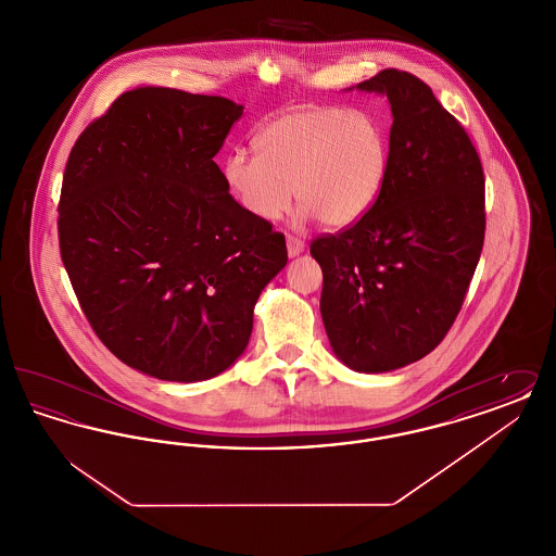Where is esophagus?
Returning <instances> with one entry per match:
<instances>
[{"label": "esophagus", "instance_id": "obj_1", "mask_svg": "<svg viewBox=\"0 0 556 556\" xmlns=\"http://www.w3.org/2000/svg\"><path fill=\"white\" fill-rule=\"evenodd\" d=\"M286 241H288V254H290L291 258H293V256H298L300 252H304V241H302V239L288 236Z\"/></svg>", "mask_w": 556, "mask_h": 556}]
</instances>
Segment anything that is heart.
Segmentation results:
<instances>
[{
	"instance_id": "heart-1",
	"label": "heart",
	"mask_w": 556,
	"mask_h": 556,
	"mask_svg": "<svg viewBox=\"0 0 556 556\" xmlns=\"http://www.w3.org/2000/svg\"><path fill=\"white\" fill-rule=\"evenodd\" d=\"M254 148L256 156L229 154L223 177L239 206L258 220L279 218L295 191L302 218L350 227L372 208L388 177L386 131L358 108H291L258 129Z\"/></svg>"
}]
</instances>
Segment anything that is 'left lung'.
Returning a JSON list of instances; mask_svg holds the SVG:
<instances>
[{
    "instance_id": "obj_1",
    "label": "left lung",
    "mask_w": 556,
    "mask_h": 556,
    "mask_svg": "<svg viewBox=\"0 0 556 556\" xmlns=\"http://www.w3.org/2000/svg\"><path fill=\"white\" fill-rule=\"evenodd\" d=\"M392 106L390 164L358 223L313 239L320 315L350 369L406 367L440 344L460 313L485 233V179L476 146L429 85L386 68L358 85Z\"/></svg>"
}]
</instances>
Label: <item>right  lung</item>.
Returning <instances> with one entry per match:
<instances>
[{
  "instance_id": "add662e5",
  "label": "right lung",
  "mask_w": 556,
  "mask_h": 556,
  "mask_svg": "<svg viewBox=\"0 0 556 556\" xmlns=\"http://www.w3.org/2000/svg\"><path fill=\"white\" fill-rule=\"evenodd\" d=\"M243 106L139 87L80 132L66 162L60 256L108 350L164 381H202L245 350L286 238L239 206L214 156Z\"/></svg>"
}]
</instances>
